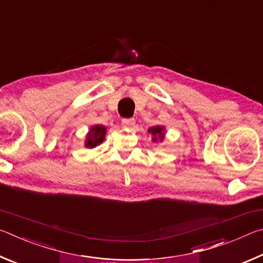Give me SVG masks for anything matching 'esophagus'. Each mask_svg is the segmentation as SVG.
Masks as SVG:
<instances>
[{
    "instance_id": "1",
    "label": "esophagus",
    "mask_w": 263,
    "mask_h": 263,
    "mask_svg": "<svg viewBox=\"0 0 263 263\" xmlns=\"http://www.w3.org/2000/svg\"><path fill=\"white\" fill-rule=\"evenodd\" d=\"M135 123H136V121L133 118H123V121H122V124L124 127L135 126Z\"/></svg>"
}]
</instances>
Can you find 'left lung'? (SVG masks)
Returning a JSON list of instances; mask_svg holds the SVG:
<instances>
[{
    "label": "left lung",
    "mask_w": 263,
    "mask_h": 263,
    "mask_svg": "<svg viewBox=\"0 0 263 263\" xmlns=\"http://www.w3.org/2000/svg\"><path fill=\"white\" fill-rule=\"evenodd\" d=\"M148 132L151 133V135L153 136L152 140H153L154 142H157L158 140L162 141V140L164 139V133H163V132H164V127H163V126L158 125V126L149 127V128H148Z\"/></svg>",
    "instance_id": "8db88e82"
}]
</instances>
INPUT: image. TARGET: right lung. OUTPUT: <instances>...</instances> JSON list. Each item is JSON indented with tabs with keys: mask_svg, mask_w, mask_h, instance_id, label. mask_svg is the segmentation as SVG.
Here are the masks:
<instances>
[{
	"mask_svg": "<svg viewBox=\"0 0 263 263\" xmlns=\"http://www.w3.org/2000/svg\"><path fill=\"white\" fill-rule=\"evenodd\" d=\"M106 133V127L103 125H95L89 130L84 146L88 148H94L101 142H103Z\"/></svg>",
	"mask_w": 263,
	"mask_h": 263,
	"instance_id": "1",
	"label": "right lung"
}]
</instances>
